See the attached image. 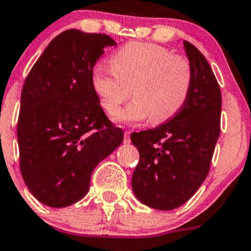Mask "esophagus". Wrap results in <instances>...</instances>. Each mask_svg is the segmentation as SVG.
<instances>
[{
  "label": "esophagus",
  "instance_id": "34e87169",
  "mask_svg": "<svg viewBox=\"0 0 251 251\" xmlns=\"http://www.w3.org/2000/svg\"><path fill=\"white\" fill-rule=\"evenodd\" d=\"M130 133H131L130 131H127V130L125 131V135H124V142H125V143H130L131 142Z\"/></svg>",
  "mask_w": 251,
  "mask_h": 251
}]
</instances>
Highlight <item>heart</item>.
<instances>
[{
	"instance_id": "b5f03b06",
	"label": "heart",
	"mask_w": 251,
	"mask_h": 251,
	"mask_svg": "<svg viewBox=\"0 0 251 251\" xmlns=\"http://www.w3.org/2000/svg\"><path fill=\"white\" fill-rule=\"evenodd\" d=\"M92 86L101 108L114 114L130 97L133 100L114 115L119 123L138 124L150 118L160 124L182 109L193 86L187 58L150 43H128L110 56V67L92 72Z\"/></svg>"
}]
</instances>
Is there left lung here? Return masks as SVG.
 Returning <instances> with one entry per match:
<instances>
[{"label":"left lung","mask_w":251,"mask_h":251,"mask_svg":"<svg viewBox=\"0 0 251 251\" xmlns=\"http://www.w3.org/2000/svg\"><path fill=\"white\" fill-rule=\"evenodd\" d=\"M184 43L193 86L181 110L158 127L131 133L140 152L132 174L136 198L148 207L169 211L186 202L210 172L220 136L222 96L205 56Z\"/></svg>","instance_id":"1"}]
</instances>
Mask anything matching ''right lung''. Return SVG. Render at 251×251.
<instances>
[{
    "label": "right lung",
    "instance_id": "1",
    "mask_svg": "<svg viewBox=\"0 0 251 251\" xmlns=\"http://www.w3.org/2000/svg\"><path fill=\"white\" fill-rule=\"evenodd\" d=\"M116 45L106 34L69 29L50 41L24 82L17 126L19 165L36 200L61 208L89 190L92 173L121 145L92 86L94 65Z\"/></svg>",
    "mask_w": 251,
    "mask_h": 251
}]
</instances>
